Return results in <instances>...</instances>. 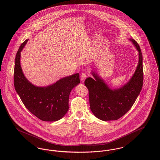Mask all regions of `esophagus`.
I'll use <instances>...</instances> for the list:
<instances>
[{
  "label": "esophagus",
  "mask_w": 160,
  "mask_h": 160,
  "mask_svg": "<svg viewBox=\"0 0 160 160\" xmlns=\"http://www.w3.org/2000/svg\"><path fill=\"white\" fill-rule=\"evenodd\" d=\"M86 77H87V74H86V72H83V73L81 74V76H80V80H81V82H82V83L84 82V80H85V79L86 78Z\"/></svg>",
  "instance_id": "esophagus-1"
}]
</instances>
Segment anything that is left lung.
<instances>
[{"label": "left lung", "instance_id": "1", "mask_svg": "<svg viewBox=\"0 0 160 160\" xmlns=\"http://www.w3.org/2000/svg\"><path fill=\"white\" fill-rule=\"evenodd\" d=\"M138 52L137 68L129 81L122 87L112 89L95 71L94 78H87L84 84L89 90V104L92 112L100 120H117L129 111L140 94L143 86V57L137 42L129 39Z\"/></svg>", "mask_w": 160, "mask_h": 160}]
</instances>
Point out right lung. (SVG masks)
I'll list each match as a JSON object with an SVG mask.
<instances>
[{"mask_svg": "<svg viewBox=\"0 0 160 160\" xmlns=\"http://www.w3.org/2000/svg\"><path fill=\"white\" fill-rule=\"evenodd\" d=\"M28 39L23 42L16 54L14 72L15 89L27 109L43 121L62 119L69 109V93L80 83L79 73L61 78L46 87L33 85L26 78L20 65L21 52Z\"/></svg>", "mask_w": 160, "mask_h": 160, "instance_id": "add662e5", "label": "right lung"}]
</instances>
